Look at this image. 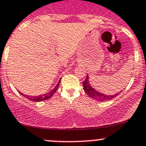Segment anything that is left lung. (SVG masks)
<instances>
[{
    "label": "left lung",
    "mask_w": 146,
    "mask_h": 146,
    "mask_svg": "<svg viewBox=\"0 0 146 146\" xmlns=\"http://www.w3.org/2000/svg\"><path fill=\"white\" fill-rule=\"evenodd\" d=\"M88 76H87L86 77L85 80L82 82V85H83L84 90L87 94L89 96L92 97V99H95L96 101H108L110 100V99H113V98L116 97V96H117L119 93H117L116 94L114 95H106L104 94L99 92L96 91L95 90H94L92 87H91L89 83V79H88Z\"/></svg>",
    "instance_id": "1"
}]
</instances>
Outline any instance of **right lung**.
<instances>
[{
  "label": "right lung",
  "instance_id": "1",
  "mask_svg": "<svg viewBox=\"0 0 146 146\" xmlns=\"http://www.w3.org/2000/svg\"><path fill=\"white\" fill-rule=\"evenodd\" d=\"M60 81H61V80H59V82L57 83V85H56V87H55L52 90V91H50V92H48V93H46V94H45L39 95V96H26L25 94H22L21 92H19V94H20L21 95H22L23 96H24V97L27 98V99H29V100L33 101H42L44 100H47V99H50V97H52V96H53L54 94L56 92V91L57 90L58 87H59V83H60Z\"/></svg>",
  "mask_w": 146,
  "mask_h": 146
}]
</instances>
